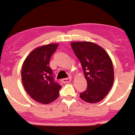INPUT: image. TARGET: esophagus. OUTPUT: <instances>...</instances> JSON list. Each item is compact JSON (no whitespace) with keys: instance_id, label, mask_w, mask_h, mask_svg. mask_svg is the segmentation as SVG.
I'll return each mask as SVG.
<instances>
[{"instance_id":"34e87169","label":"esophagus","mask_w":135,"mask_h":135,"mask_svg":"<svg viewBox=\"0 0 135 135\" xmlns=\"http://www.w3.org/2000/svg\"><path fill=\"white\" fill-rule=\"evenodd\" d=\"M72 80V78L71 77H69V78H64L61 80V81L63 82V83H69V82L71 81Z\"/></svg>"}]
</instances>
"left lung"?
I'll return each mask as SVG.
<instances>
[{"label":"left lung","mask_w":135,"mask_h":135,"mask_svg":"<svg viewBox=\"0 0 135 135\" xmlns=\"http://www.w3.org/2000/svg\"><path fill=\"white\" fill-rule=\"evenodd\" d=\"M71 46L81 64L87 81L86 90L79 96L88 103L100 102L108 94L114 82L111 59L103 48L92 42H72Z\"/></svg>","instance_id":"1"}]
</instances>
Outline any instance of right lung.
Masks as SVG:
<instances>
[{"instance_id":"add662e5","label":"right lung","mask_w":135,"mask_h":135,"mask_svg":"<svg viewBox=\"0 0 135 135\" xmlns=\"http://www.w3.org/2000/svg\"><path fill=\"white\" fill-rule=\"evenodd\" d=\"M57 46V43H54L36 48L22 65L21 77L25 90L32 98L43 104L56 100L61 88L55 81L49 66L51 56Z\"/></svg>"}]
</instances>
